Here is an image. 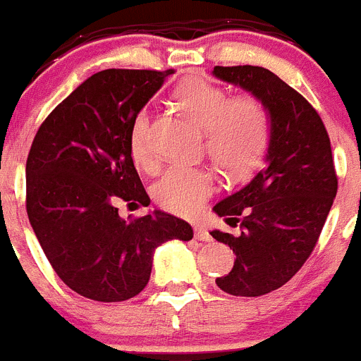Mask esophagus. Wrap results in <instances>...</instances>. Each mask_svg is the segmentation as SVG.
I'll return each mask as SVG.
<instances>
[{"label":"esophagus","mask_w":361,"mask_h":361,"mask_svg":"<svg viewBox=\"0 0 361 361\" xmlns=\"http://www.w3.org/2000/svg\"><path fill=\"white\" fill-rule=\"evenodd\" d=\"M195 238L200 241H211L213 238H211V234L207 233L206 227L202 226V224H198V226H195Z\"/></svg>","instance_id":"1"}]
</instances>
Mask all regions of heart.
I'll list each match as a JSON object with an SVG mask.
<instances>
[{"instance_id": "obj_1", "label": "heart", "mask_w": 361, "mask_h": 361, "mask_svg": "<svg viewBox=\"0 0 361 361\" xmlns=\"http://www.w3.org/2000/svg\"><path fill=\"white\" fill-rule=\"evenodd\" d=\"M177 102L206 130V150L214 164L231 177H240L259 163L270 141V112L254 94L231 98L220 85L195 77L177 89ZM130 154L135 164L152 171L157 164L150 147V112L141 109L130 127ZM214 191L207 168L173 164L154 184V198L164 209L195 214Z\"/></svg>"}]
</instances>
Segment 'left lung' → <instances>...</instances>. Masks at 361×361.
Listing matches in <instances>:
<instances>
[{
  "label": "left lung",
  "mask_w": 361,
  "mask_h": 361,
  "mask_svg": "<svg viewBox=\"0 0 361 361\" xmlns=\"http://www.w3.org/2000/svg\"><path fill=\"white\" fill-rule=\"evenodd\" d=\"M214 77L247 89L270 112L264 166L236 193L214 206L240 236L213 231L236 254L216 284L236 297L281 288L312 256L338 190L331 141L306 98L257 66H214Z\"/></svg>",
  "instance_id": "8db88e82"
}]
</instances>
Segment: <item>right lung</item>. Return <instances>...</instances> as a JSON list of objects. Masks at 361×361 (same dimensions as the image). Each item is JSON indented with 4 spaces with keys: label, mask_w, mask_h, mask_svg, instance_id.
Listing matches in <instances>:
<instances>
[{
    "label": "right lung",
    "mask_w": 361,
    "mask_h": 361,
    "mask_svg": "<svg viewBox=\"0 0 361 361\" xmlns=\"http://www.w3.org/2000/svg\"><path fill=\"white\" fill-rule=\"evenodd\" d=\"M105 69L78 85L39 127L26 159V213L51 269L73 292L120 302L147 286L154 250L188 241V221L154 211L123 220L118 204L150 198L130 154L135 114L171 75Z\"/></svg>",
    "instance_id": "1"
}]
</instances>
